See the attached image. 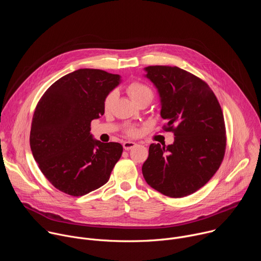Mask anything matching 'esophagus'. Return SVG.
Segmentation results:
<instances>
[{
	"label": "esophagus",
	"mask_w": 261,
	"mask_h": 261,
	"mask_svg": "<svg viewBox=\"0 0 261 261\" xmlns=\"http://www.w3.org/2000/svg\"><path fill=\"white\" fill-rule=\"evenodd\" d=\"M135 145H136V143L133 142V141H124L123 142V147L125 148V150H127V151L131 150V148L134 147Z\"/></svg>",
	"instance_id": "obj_1"
}]
</instances>
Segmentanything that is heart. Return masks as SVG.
I'll list each match as a JSON object with an SVG mask.
<instances>
[{"label": "heart", "instance_id": "obj_1", "mask_svg": "<svg viewBox=\"0 0 261 261\" xmlns=\"http://www.w3.org/2000/svg\"><path fill=\"white\" fill-rule=\"evenodd\" d=\"M127 92L130 95V97L132 98V100L138 104L142 101H147L150 103L154 97V92L151 89V87H148L147 85L138 82V81H133L131 82L128 86H127ZM118 97V93L117 91H110L104 98L103 101V107L105 110H109L110 107L113 106L114 102L116 101ZM139 130L136 127H131L127 130V134L130 136H136L138 135Z\"/></svg>", "mask_w": 261, "mask_h": 261}]
</instances>
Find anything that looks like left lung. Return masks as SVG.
Returning <instances> with one entry per match:
<instances>
[{"instance_id": "8db88e82", "label": "left lung", "mask_w": 261, "mask_h": 261, "mask_svg": "<svg viewBox=\"0 0 261 261\" xmlns=\"http://www.w3.org/2000/svg\"><path fill=\"white\" fill-rule=\"evenodd\" d=\"M145 76L158 90L169 145L152 143L142 165L145 181L158 192L179 198L200 189L225 155L224 117L214 92L199 77L178 67L148 66Z\"/></svg>"}]
</instances>
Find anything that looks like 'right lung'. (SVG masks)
Listing matches in <instances>:
<instances>
[{"label":"right lung","mask_w":261,"mask_h":261,"mask_svg":"<svg viewBox=\"0 0 261 261\" xmlns=\"http://www.w3.org/2000/svg\"><path fill=\"white\" fill-rule=\"evenodd\" d=\"M120 82L118 74L79 69L54 83L37 104L31 150L58 190L83 196L108 181L123 146L94 139L91 122L104 115V98Z\"/></svg>","instance_id":"obj_1"}]
</instances>
